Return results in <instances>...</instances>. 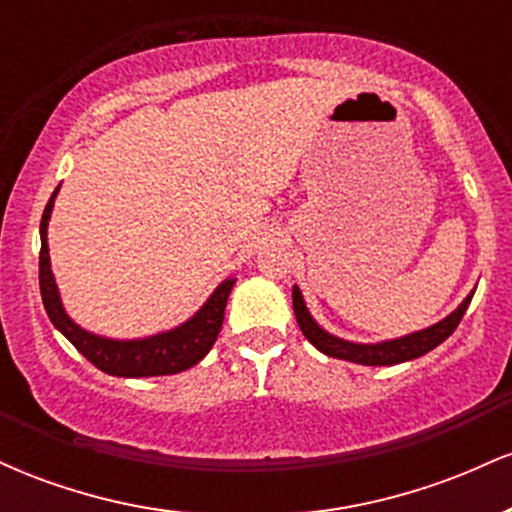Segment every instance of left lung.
Instances as JSON below:
<instances>
[{"label": "left lung", "mask_w": 512, "mask_h": 512, "mask_svg": "<svg viewBox=\"0 0 512 512\" xmlns=\"http://www.w3.org/2000/svg\"><path fill=\"white\" fill-rule=\"evenodd\" d=\"M474 291L469 293L464 301L457 305L455 310L448 317L436 322V325L426 327V330L419 332H409L404 337H395V339H383V342H349V339L337 337V334L327 332L320 322L310 315L308 305H305V298L298 286H293V313H296L298 327L305 334L310 344L315 346L317 351L322 354L332 356V358H342V361H351V363H361V366H395V363H404V361H414V358L428 354V351L436 349L438 344H443L445 339L450 337L452 332L457 330L460 325L462 315L467 313L469 303H472Z\"/></svg>", "instance_id": "obj_1"}]
</instances>
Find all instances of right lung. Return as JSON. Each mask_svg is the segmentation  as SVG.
I'll use <instances>...</instances> for the list:
<instances>
[{"label": "right lung", "instance_id": "1", "mask_svg": "<svg viewBox=\"0 0 512 512\" xmlns=\"http://www.w3.org/2000/svg\"><path fill=\"white\" fill-rule=\"evenodd\" d=\"M62 187V185H60ZM57 187L52 192L48 207L40 221V296H43L45 313L52 325L84 354L88 361L103 373L117 375V378H151V375H173L182 370L197 366L209 349L214 346L223 325V310H226L228 296H231L236 279L228 276L223 279L211 296L199 305V310L178 327L149 334L137 339H113L103 334L88 332L69 317L64 308L60 289H57L55 274H52L50 248H48V226L55 197L60 192Z\"/></svg>", "mask_w": 512, "mask_h": 512}]
</instances>
